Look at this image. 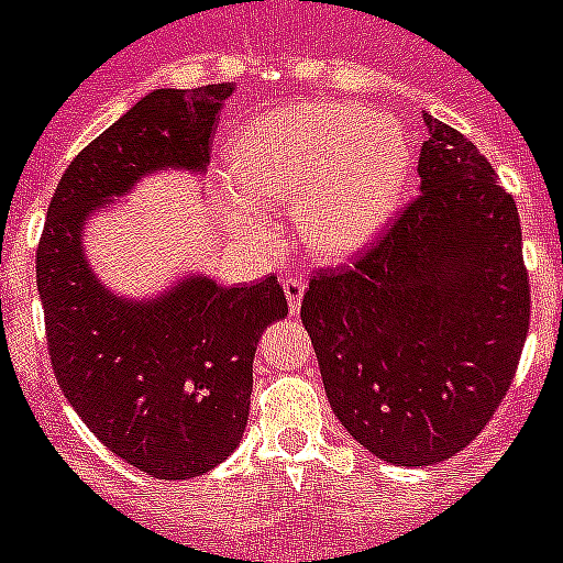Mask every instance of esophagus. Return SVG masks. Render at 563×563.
I'll list each match as a JSON object with an SVG mask.
<instances>
[{"instance_id": "34e87169", "label": "esophagus", "mask_w": 563, "mask_h": 563, "mask_svg": "<svg viewBox=\"0 0 563 563\" xmlns=\"http://www.w3.org/2000/svg\"><path fill=\"white\" fill-rule=\"evenodd\" d=\"M283 291H286L288 309L295 314V311L300 309L302 295H306V280H302V277H286V280H283Z\"/></svg>"}]
</instances>
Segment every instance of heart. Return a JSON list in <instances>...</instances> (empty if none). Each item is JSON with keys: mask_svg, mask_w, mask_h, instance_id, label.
Wrapping results in <instances>:
<instances>
[{"mask_svg": "<svg viewBox=\"0 0 563 563\" xmlns=\"http://www.w3.org/2000/svg\"><path fill=\"white\" fill-rule=\"evenodd\" d=\"M410 146L394 121L354 104H295L268 112L229 150V227L272 238L261 207L295 203L320 257H349L379 238L402 200Z\"/></svg>", "mask_w": 563, "mask_h": 563, "instance_id": "heart-1", "label": "heart"}]
</instances>
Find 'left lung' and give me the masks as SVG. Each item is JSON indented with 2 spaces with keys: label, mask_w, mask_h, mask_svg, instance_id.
Instances as JSON below:
<instances>
[{
  "label": "left lung",
  "mask_w": 563,
  "mask_h": 563,
  "mask_svg": "<svg viewBox=\"0 0 563 563\" xmlns=\"http://www.w3.org/2000/svg\"><path fill=\"white\" fill-rule=\"evenodd\" d=\"M419 195L354 266L302 295L325 397L374 456H456L510 390L530 329L512 195L453 126L424 119Z\"/></svg>",
  "instance_id": "1"
}]
</instances>
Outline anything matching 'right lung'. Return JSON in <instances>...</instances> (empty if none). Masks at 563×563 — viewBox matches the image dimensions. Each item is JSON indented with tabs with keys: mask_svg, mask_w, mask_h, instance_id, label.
<instances>
[{
	"mask_svg": "<svg viewBox=\"0 0 563 563\" xmlns=\"http://www.w3.org/2000/svg\"><path fill=\"white\" fill-rule=\"evenodd\" d=\"M232 90L223 81L144 96L70 161L36 252L58 388L115 456L166 482L232 456L246 430L257 340L288 314L286 295L275 275L254 286L195 275L158 300H121L92 275L81 229L141 175L203 173Z\"/></svg>",
	"mask_w": 563,
	"mask_h": 563,
	"instance_id": "1",
	"label": "right lung"
}]
</instances>
